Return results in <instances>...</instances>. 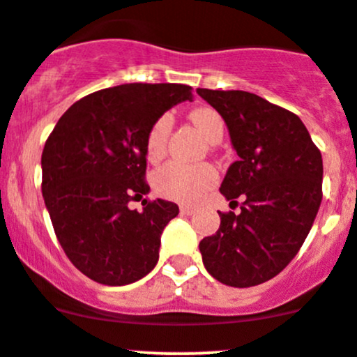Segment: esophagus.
I'll use <instances>...</instances> for the list:
<instances>
[{
  "label": "esophagus",
  "instance_id": "esophagus-1",
  "mask_svg": "<svg viewBox=\"0 0 357 357\" xmlns=\"http://www.w3.org/2000/svg\"><path fill=\"white\" fill-rule=\"evenodd\" d=\"M179 211H181V214H185V216H190V214L195 213V207H192V206H181V207H179Z\"/></svg>",
  "mask_w": 357,
  "mask_h": 357
}]
</instances>
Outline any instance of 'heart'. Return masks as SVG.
I'll return each mask as SVG.
<instances>
[{
	"instance_id": "obj_1",
	"label": "heart",
	"mask_w": 357,
	"mask_h": 357,
	"mask_svg": "<svg viewBox=\"0 0 357 357\" xmlns=\"http://www.w3.org/2000/svg\"><path fill=\"white\" fill-rule=\"evenodd\" d=\"M190 120L209 143H218L223 136V120L216 109L197 108L190 113ZM171 129L172 120L169 115H160L151 123L144 137V151L148 160L158 162L164 157L167 151ZM216 181L218 172L209 164L186 165L181 162H169L157 169L153 174V186L160 195L185 204L199 202L207 190L216 185Z\"/></svg>"
}]
</instances>
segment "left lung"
I'll return each mask as SVG.
<instances>
[{"label": "left lung", "instance_id": "8db88e82", "mask_svg": "<svg viewBox=\"0 0 357 357\" xmlns=\"http://www.w3.org/2000/svg\"><path fill=\"white\" fill-rule=\"evenodd\" d=\"M221 116L238 160L220 192L241 213H220L199 249L214 279L258 286L284 271L312 228L323 200V157L295 113L244 91L197 89Z\"/></svg>", "mask_w": 357, "mask_h": 357}]
</instances>
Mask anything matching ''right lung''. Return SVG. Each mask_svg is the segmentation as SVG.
Wrapping results in <instances>:
<instances>
[{
	"label": "right lung",
	"instance_id": "add662e5",
	"mask_svg": "<svg viewBox=\"0 0 357 357\" xmlns=\"http://www.w3.org/2000/svg\"><path fill=\"white\" fill-rule=\"evenodd\" d=\"M181 83H127L76 101L45 143L41 192L57 241L69 261L92 281L123 286L139 281L158 261L160 235L178 216L167 200L143 199L144 137L151 123L181 101Z\"/></svg>",
	"mask_w": 357,
	"mask_h": 357
}]
</instances>
